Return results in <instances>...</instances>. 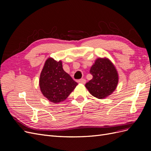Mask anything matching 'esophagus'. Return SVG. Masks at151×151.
<instances>
[{
    "mask_svg": "<svg viewBox=\"0 0 151 151\" xmlns=\"http://www.w3.org/2000/svg\"><path fill=\"white\" fill-rule=\"evenodd\" d=\"M86 81L84 79H80L78 81V83H80V84H84L86 83Z\"/></svg>",
    "mask_w": 151,
    "mask_h": 151,
    "instance_id": "obj_1",
    "label": "esophagus"
}]
</instances>
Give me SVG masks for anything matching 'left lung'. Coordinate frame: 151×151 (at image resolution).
Listing matches in <instances>:
<instances>
[{"label": "left lung", "instance_id": "obj_1", "mask_svg": "<svg viewBox=\"0 0 151 151\" xmlns=\"http://www.w3.org/2000/svg\"><path fill=\"white\" fill-rule=\"evenodd\" d=\"M93 79L85 85L89 93L98 99H104L116 89L119 76L115 66L106 57L98 58L91 66Z\"/></svg>", "mask_w": 151, "mask_h": 151}]
</instances>
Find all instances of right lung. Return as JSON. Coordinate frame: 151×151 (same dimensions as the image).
<instances>
[{
    "mask_svg": "<svg viewBox=\"0 0 151 151\" xmlns=\"http://www.w3.org/2000/svg\"><path fill=\"white\" fill-rule=\"evenodd\" d=\"M78 84L63 69L61 60L48 58L41 72L39 86L41 92L53 103L64 101Z\"/></svg>",
    "mask_w": 151,
    "mask_h": 151,
    "instance_id": "obj_1",
    "label": "right lung"
}]
</instances>
